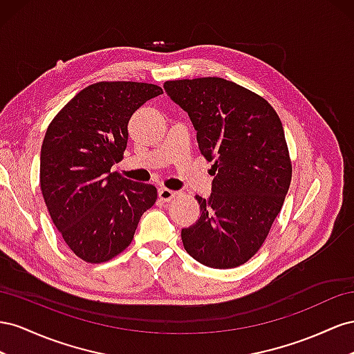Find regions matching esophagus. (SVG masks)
Instances as JSON below:
<instances>
[{"label": "esophagus", "mask_w": 354, "mask_h": 354, "mask_svg": "<svg viewBox=\"0 0 354 354\" xmlns=\"http://www.w3.org/2000/svg\"><path fill=\"white\" fill-rule=\"evenodd\" d=\"M176 194H178L176 191H171L169 188H165V187L158 188V197H160V200H163V201H170Z\"/></svg>", "instance_id": "34e87169"}]
</instances>
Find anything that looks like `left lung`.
Listing matches in <instances>:
<instances>
[{
    "instance_id": "left-lung-1",
    "label": "left lung",
    "mask_w": 354,
    "mask_h": 354,
    "mask_svg": "<svg viewBox=\"0 0 354 354\" xmlns=\"http://www.w3.org/2000/svg\"><path fill=\"white\" fill-rule=\"evenodd\" d=\"M165 90L214 161L210 196H196L201 215L180 231L184 248L206 267H239L264 243L290 185L283 126L264 97L224 78L175 80Z\"/></svg>"
}]
</instances>
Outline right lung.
Wrapping results in <instances>:
<instances>
[{
	"label": "right lung",
	"instance_id": "obj_1",
	"mask_svg": "<svg viewBox=\"0 0 354 354\" xmlns=\"http://www.w3.org/2000/svg\"><path fill=\"white\" fill-rule=\"evenodd\" d=\"M161 87L100 82L83 88L48 124L39 157V184L55 227L86 262L99 264L130 243L157 189L111 171L123 160L127 124Z\"/></svg>",
	"mask_w": 354,
	"mask_h": 354
}]
</instances>
